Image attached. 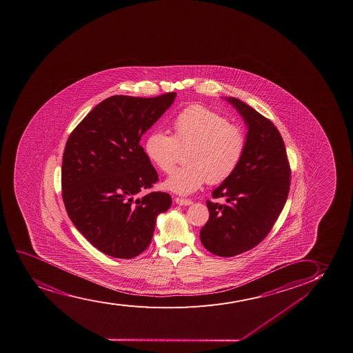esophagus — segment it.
I'll use <instances>...</instances> for the list:
<instances>
[{
  "mask_svg": "<svg viewBox=\"0 0 353 353\" xmlns=\"http://www.w3.org/2000/svg\"><path fill=\"white\" fill-rule=\"evenodd\" d=\"M175 203L178 205H181V206H188V205H191L193 201L190 199H183V198H175Z\"/></svg>",
  "mask_w": 353,
  "mask_h": 353,
  "instance_id": "obj_1",
  "label": "esophagus"
}]
</instances>
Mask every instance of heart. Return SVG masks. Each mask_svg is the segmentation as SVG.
Instances as JSON below:
<instances>
[{
    "mask_svg": "<svg viewBox=\"0 0 353 353\" xmlns=\"http://www.w3.org/2000/svg\"><path fill=\"white\" fill-rule=\"evenodd\" d=\"M173 135L154 130L145 139L149 160L163 173H170L181 152L187 150V166L175 170L165 187L178 194H190L208 181L211 185L225 181L241 163L247 135L237 124L204 105H190L175 116Z\"/></svg>",
    "mask_w": 353,
    "mask_h": 353,
    "instance_id": "heart-1",
    "label": "heart"
}]
</instances>
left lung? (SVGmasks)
Instances as JSON below:
<instances>
[{
	"instance_id": "left-lung-1",
	"label": "left lung",
	"mask_w": 353,
	"mask_h": 353,
	"mask_svg": "<svg viewBox=\"0 0 353 353\" xmlns=\"http://www.w3.org/2000/svg\"><path fill=\"white\" fill-rule=\"evenodd\" d=\"M247 124V147L234 174L208 200L210 218L200 241L214 255L231 257L251 250L267 237L283 210L290 186L285 142L270 119L239 101L226 98Z\"/></svg>"
}]
</instances>
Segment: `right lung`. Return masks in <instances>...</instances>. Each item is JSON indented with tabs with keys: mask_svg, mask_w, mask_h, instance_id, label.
Returning a JSON list of instances; mask_svg holds the SVG:
<instances>
[{
	"mask_svg": "<svg viewBox=\"0 0 353 353\" xmlns=\"http://www.w3.org/2000/svg\"><path fill=\"white\" fill-rule=\"evenodd\" d=\"M175 96L106 98L68 137L61 165L65 208L79 232L105 255H140L153 238L157 214L172 205L165 192L137 196L159 180L141 137Z\"/></svg>",
	"mask_w": 353,
	"mask_h": 353,
	"instance_id": "right-lung-1",
	"label": "right lung"
}]
</instances>
